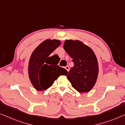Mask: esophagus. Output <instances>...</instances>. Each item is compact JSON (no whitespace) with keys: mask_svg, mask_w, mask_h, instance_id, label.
Listing matches in <instances>:
<instances>
[{"mask_svg":"<svg viewBox=\"0 0 125 125\" xmlns=\"http://www.w3.org/2000/svg\"><path fill=\"white\" fill-rule=\"evenodd\" d=\"M65 69H66V70L68 72L69 71H70V67H69L68 66H67L65 67Z\"/></svg>","mask_w":125,"mask_h":125,"instance_id":"34e87169","label":"esophagus"}]
</instances>
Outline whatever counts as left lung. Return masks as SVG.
<instances>
[{"mask_svg": "<svg viewBox=\"0 0 125 125\" xmlns=\"http://www.w3.org/2000/svg\"><path fill=\"white\" fill-rule=\"evenodd\" d=\"M63 48L72 59L74 66L67 78L80 93H87L95 84L99 72L98 60L90 47L79 40H65Z\"/></svg>", "mask_w": 125, "mask_h": 125, "instance_id": "obj_1", "label": "left lung"}]
</instances>
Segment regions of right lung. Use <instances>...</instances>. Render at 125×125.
<instances>
[{"label": "right lung", "mask_w": 125, "mask_h": 125, "mask_svg": "<svg viewBox=\"0 0 125 125\" xmlns=\"http://www.w3.org/2000/svg\"><path fill=\"white\" fill-rule=\"evenodd\" d=\"M58 40L47 39L37 46L31 54L28 66L30 80L38 91H44L51 87L61 75H67L66 69L52 62L49 55L61 45Z\"/></svg>", "instance_id": "add662e5"}]
</instances>
